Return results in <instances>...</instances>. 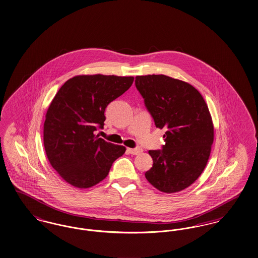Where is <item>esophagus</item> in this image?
Here are the masks:
<instances>
[{
  "instance_id": "34e87169",
  "label": "esophagus",
  "mask_w": 258,
  "mask_h": 258,
  "mask_svg": "<svg viewBox=\"0 0 258 258\" xmlns=\"http://www.w3.org/2000/svg\"><path fill=\"white\" fill-rule=\"evenodd\" d=\"M127 152L129 154H132V155H138V154H141L143 152V149L140 148V147H137V148H127Z\"/></svg>"
}]
</instances>
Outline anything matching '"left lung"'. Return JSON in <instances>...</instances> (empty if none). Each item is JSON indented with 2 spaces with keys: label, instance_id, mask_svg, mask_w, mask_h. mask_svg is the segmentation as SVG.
<instances>
[{
  "label": "left lung",
  "instance_id": "8db88e82",
  "mask_svg": "<svg viewBox=\"0 0 258 258\" xmlns=\"http://www.w3.org/2000/svg\"><path fill=\"white\" fill-rule=\"evenodd\" d=\"M136 88L158 128H165L166 144L149 150L153 166L147 181L161 191L184 190L206 167L214 141L208 106L191 85L166 75L137 76Z\"/></svg>",
  "mask_w": 258,
  "mask_h": 258
}]
</instances>
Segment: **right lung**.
<instances>
[{
    "label": "right lung",
    "mask_w": 258,
    "mask_h": 258,
    "mask_svg": "<svg viewBox=\"0 0 258 258\" xmlns=\"http://www.w3.org/2000/svg\"><path fill=\"white\" fill-rule=\"evenodd\" d=\"M134 77L79 75L67 81L51 102L43 142L51 166L70 185L90 188L108 175L126 148L95 136L103 129L107 106L122 95Z\"/></svg>",
    "instance_id": "obj_1"
}]
</instances>
